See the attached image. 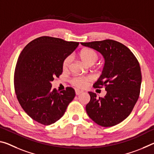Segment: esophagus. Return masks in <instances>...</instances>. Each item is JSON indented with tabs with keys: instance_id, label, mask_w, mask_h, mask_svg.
I'll return each mask as SVG.
<instances>
[{
	"instance_id": "esophagus-1",
	"label": "esophagus",
	"mask_w": 154,
	"mask_h": 154,
	"mask_svg": "<svg viewBox=\"0 0 154 154\" xmlns=\"http://www.w3.org/2000/svg\"><path fill=\"white\" fill-rule=\"evenodd\" d=\"M83 91H82V90H77L76 89L75 90V94H76V95H79V94L82 93Z\"/></svg>"
}]
</instances>
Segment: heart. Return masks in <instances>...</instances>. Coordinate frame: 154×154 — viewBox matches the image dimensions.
I'll list each match as a JSON object with an SVG mask.
<instances>
[{"mask_svg":"<svg viewBox=\"0 0 154 154\" xmlns=\"http://www.w3.org/2000/svg\"><path fill=\"white\" fill-rule=\"evenodd\" d=\"M79 57L82 60V62L88 66H92L97 62L99 60V55L92 48H84L79 53ZM70 63H71V57L67 56L65 57L62 62V69L63 70H67L70 67ZM91 79L90 77H74L71 79L72 85L73 86L83 88H85Z\"/></svg>","mask_w":154,"mask_h":154,"instance_id":"heart-1","label":"heart"}]
</instances>
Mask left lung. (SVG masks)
I'll use <instances>...</instances> for the list:
<instances>
[{
	"mask_svg": "<svg viewBox=\"0 0 154 154\" xmlns=\"http://www.w3.org/2000/svg\"><path fill=\"white\" fill-rule=\"evenodd\" d=\"M81 45L97 51L105 59L102 74L93 86H106L107 93L97 99L96 93L88 92L90 101L86 106L88 115L99 125H116L130 115L139 97L142 82L139 63L127 46L115 40Z\"/></svg>",
	"mask_w": 154,
	"mask_h": 154,
	"instance_id": "left-lung-1",
	"label": "left lung"
}]
</instances>
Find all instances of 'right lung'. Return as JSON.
Masks as SVG:
<instances>
[{
	"mask_svg": "<svg viewBox=\"0 0 154 154\" xmlns=\"http://www.w3.org/2000/svg\"><path fill=\"white\" fill-rule=\"evenodd\" d=\"M78 45L79 42L42 36L22 51L14 72V88L19 103L34 121L45 125L55 123L74 99V89L67 87L59 92L52 89L51 82L62 74L63 60Z\"/></svg>",
	"mask_w": 154,
	"mask_h": 154,
	"instance_id": "right-lung-1",
	"label": "right lung"
}]
</instances>
